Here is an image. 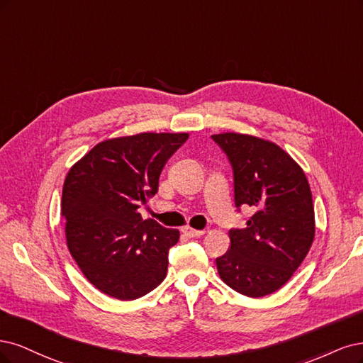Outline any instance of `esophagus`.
<instances>
[{
  "label": "esophagus",
  "mask_w": 363,
  "mask_h": 363,
  "mask_svg": "<svg viewBox=\"0 0 363 363\" xmlns=\"http://www.w3.org/2000/svg\"><path fill=\"white\" fill-rule=\"evenodd\" d=\"M182 232L185 233L186 237H190V238H194V237H202L203 233H205V230H197V229H193V228H189V226L184 228V229H182Z\"/></svg>",
  "instance_id": "obj_1"
}]
</instances>
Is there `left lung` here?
Here are the masks:
<instances>
[{"mask_svg":"<svg viewBox=\"0 0 363 363\" xmlns=\"http://www.w3.org/2000/svg\"><path fill=\"white\" fill-rule=\"evenodd\" d=\"M233 170L235 206H252L244 229H230V249L216 259L223 282L259 298L282 288L315 237L312 193L305 172L268 140L238 133L213 135Z\"/></svg>","mask_w":363,"mask_h":363,"instance_id":"1","label":"left lung"}]
</instances>
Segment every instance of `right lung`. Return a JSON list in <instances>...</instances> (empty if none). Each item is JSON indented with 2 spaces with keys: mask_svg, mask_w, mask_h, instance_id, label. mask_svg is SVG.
I'll use <instances>...</instances> for the list:
<instances>
[{
  "mask_svg": "<svg viewBox=\"0 0 363 363\" xmlns=\"http://www.w3.org/2000/svg\"><path fill=\"white\" fill-rule=\"evenodd\" d=\"M186 133H142L104 140L67 172L62 196L66 244L79 270L104 294L135 300L167 274L178 229L138 213L158 191L167 160Z\"/></svg>",
  "mask_w": 363,
  "mask_h": 363,
  "instance_id": "obj_1",
  "label": "right lung"
}]
</instances>
